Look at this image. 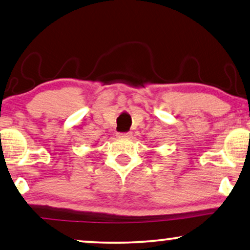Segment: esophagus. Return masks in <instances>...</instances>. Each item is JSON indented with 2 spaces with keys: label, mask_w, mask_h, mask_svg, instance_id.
<instances>
[{
  "label": "esophagus",
  "mask_w": 250,
  "mask_h": 250,
  "mask_svg": "<svg viewBox=\"0 0 250 250\" xmlns=\"http://www.w3.org/2000/svg\"><path fill=\"white\" fill-rule=\"evenodd\" d=\"M131 135H132V133L130 132V131H128V132H120V133H119V137H122V138H130V137H131Z\"/></svg>",
  "instance_id": "obj_1"
}]
</instances>
